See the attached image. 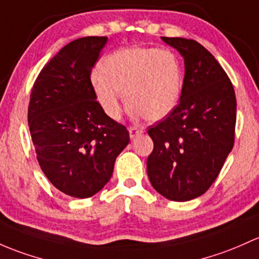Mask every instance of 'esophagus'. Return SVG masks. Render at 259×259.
<instances>
[{"mask_svg":"<svg viewBox=\"0 0 259 259\" xmlns=\"http://www.w3.org/2000/svg\"><path fill=\"white\" fill-rule=\"evenodd\" d=\"M143 133V129L138 126H130L129 127V134H130V139H134L137 135L141 134Z\"/></svg>","mask_w":259,"mask_h":259,"instance_id":"34e87169","label":"esophagus"}]
</instances>
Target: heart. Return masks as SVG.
<instances>
[{
  "label": "heart",
  "instance_id": "obj_1",
  "mask_svg": "<svg viewBox=\"0 0 259 259\" xmlns=\"http://www.w3.org/2000/svg\"><path fill=\"white\" fill-rule=\"evenodd\" d=\"M92 77L97 100L109 118L121 115V93L133 115L151 121L170 115L179 105L184 70L174 52L133 47L116 51L100 63Z\"/></svg>",
  "mask_w": 259,
  "mask_h": 259
}]
</instances>
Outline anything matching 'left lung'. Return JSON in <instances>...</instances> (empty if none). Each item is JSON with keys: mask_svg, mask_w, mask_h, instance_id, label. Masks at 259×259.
<instances>
[{"mask_svg": "<svg viewBox=\"0 0 259 259\" xmlns=\"http://www.w3.org/2000/svg\"><path fill=\"white\" fill-rule=\"evenodd\" d=\"M184 57L182 95L175 110L149 126L154 150L146 168L152 187L171 201L203 195L235 143L236 94L213 56L194 39L161 37Z\"/></svg>", "mask_w": 259, "mask_h": 259, "instance_id": "1", "label": "left lung"}]
</instances>
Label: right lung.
I'll use <instances>...</instances> for the list:
<instances>
[{
	"label": "right lung",
	"instance_id": "add662e5",
	"mask_svg": "<svg viewBox=\"0 0 259 259\" xmlns=\"http://www.w3.org/2000/svg\"><path fill=\"white\" fill-rule=\"evenodd\" d=\"M107 37H83L64 46L43 67L31 92L28 126L40 168L72 197L99 192L129 144L124 125L100 107L91 74Z\"/></svg>",
	"mask_w": 259,
	"mask_h": 259
}]
</instances>
